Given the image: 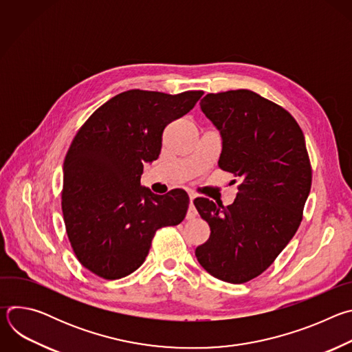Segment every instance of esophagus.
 <instances>
[{"instance_id": "34e87169", "label": "esophagus", "mask_w": 352, "mask_h": 352, "mask_svg": "<svg viewBox=\"0 0 352 352\" xmlns=\"http://www.w3.org/2000/svg\"><path fill=\"white\" fill-rule=\"evenodd\" d=\"M193 197H195L193 195H189V209H188V213H186L188 219H193L197 214V212H196V209L193 206Z\"/></svg>"}]
</instances>
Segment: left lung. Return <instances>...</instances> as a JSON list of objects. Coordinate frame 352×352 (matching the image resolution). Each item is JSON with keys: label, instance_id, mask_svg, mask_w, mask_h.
<instances>
[{"label": "left lung", "instance_id": "1", "mask_svg": "<svg viewBox=\"0 0 352 352\" xmlns=\"http://www.w3.org/2000/svg\"><path fill=\"white\" fill-rule=\"evenodd\" d=\"M200 109L223 139L219 167L241 184L227 208L193 200L210 227L195 255L213 277L242 284L274 262L302 221L312 184L305 138L287 110L246 89L209 93Z\"/></svg>", "mask_w": 352, "mask_h": 352}]
</instances>
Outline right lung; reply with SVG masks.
I'll use <instances>...</instances> for the list:
<instances>
[{"label": "right lung", "mask_w": 352, "mask_h": 352, "mask_svg": "<svg viewBox=\"0 0 352 352\" xmlns=\"http://www.w3.org/2000/svg\"><path fill=\"white\" fill-rule=\"evenodd\" d=\"M202 94L122 91L75 135L64 160L63 214L78 261L96 276L117 280L133 273L156 231L185 219V190L155 195L140 177L143 163L160 155L164 128L188 114Z\"/></svg>", "instance_id": "add662e5"}]
</instances>
